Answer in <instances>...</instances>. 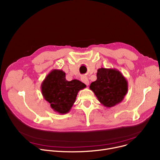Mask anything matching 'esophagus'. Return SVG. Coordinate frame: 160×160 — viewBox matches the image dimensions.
<instances>
[{
  "mask_svg": "<svg viewBox=\"0 0 160 160\" xmlns=\"http://www.w3.org/2000/svg\"><path fill=\"white\" fill-rule=\"evenodd\" d=\"M81 81L82 82H84L87 86L89 84V80L88 79V77H87V76H82L81 78Z\"/></svg>",
  "mask_w": 160,
  "mask_h": 160,
  "instance_id": "34e87169",
  "label": "esophagus"
}]
</instances>
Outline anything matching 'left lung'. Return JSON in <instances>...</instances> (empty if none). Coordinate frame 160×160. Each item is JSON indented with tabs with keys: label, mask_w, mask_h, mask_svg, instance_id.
I'll return each instance as SVG.
<instances>
[{
	"label": "left lung",
	"mask_w": 160,
	"mask_h": 160,
	"mask_svg": "<svg viewBox=\"0 0 160 160\" xmlns=\"http://www.w3.org/2000/svg\"><path fill=\"white\" fill-rule=\"evenodd\" d=\"M90 89L103 106L111 108L123 100L128 82L117 69L101 68L98 70L97 80L90 84Z\"/></svg>",
	"instance_id": "1"
}]
</instances>
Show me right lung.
I'll return each instance as SVG.
<instances>
[{
	"label": "right lung",
	"instance_id": "add662e5",
	"mask_svg": "<svg viewBox=\"0 0 160 160\" xmlns=\"http://www.w3.org/2000/svg\"><path fill=\"white\" fill-rule=\"evenodd\" d=\"M85 87L86 84L78 79L68 81L65 72L54 69L42 81L41 92L44 99L50 103L53 111L64 114L70 112L79 91Z\"/></svg>",
	"mask_w": 160,
	"mask_h": 160
}]
</instances>
